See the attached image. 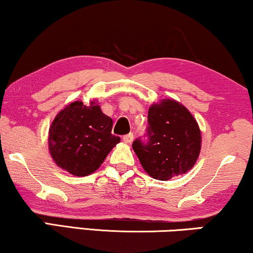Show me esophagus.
<instances>
[{"label": "esophagus", "mask_w": 253, "mask_h": 253, "mask_svg": "<svg viewBox=\"0 0 253 253\" xmlns=\"http://www.w3.org/2000/svg\"><path fill=\"white\" fill-rule=\"evenodd\" d=\"M132 140H133V133H127L123 137V141L126 144H131L132 143Z\"/></svg>", "instance_id": "obj_1"}]
</instances>
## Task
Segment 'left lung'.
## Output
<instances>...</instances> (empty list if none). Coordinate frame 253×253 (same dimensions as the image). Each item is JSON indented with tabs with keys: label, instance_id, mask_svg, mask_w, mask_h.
<instances>
[{
	"label": "left lung",
	"instance_id": "1",
	"mask_svg": "<svg viewBox=\"0 0 253 253\" xmlns=\"http://www.w3.org/2000/svg\"><path fill=\"white\" fill-rule=\"evenodd\" d=\"M147 120L148 140L132 144L144 170L159 181L189 171L202 148V133L192 114L175 100L164 99L150 107Z\"/></svg>",
	"mask_w": 253,
	"mask_h": 253
}]
</instances>
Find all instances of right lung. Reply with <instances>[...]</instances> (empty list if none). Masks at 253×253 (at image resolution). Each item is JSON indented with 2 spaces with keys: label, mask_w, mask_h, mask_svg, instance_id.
Segmentation results:
<instances>
[{
  "label": "right lung",
  "mask_w": 253,
  "mask_h": 253,
  "mask_svg": "<svg viewBox=\"0 0 253 253\" xmlns=\"http://www.w3.org/2000/svg\"><path fill=\"white\" fill-rule=\"evenodd\" d=\"M113 120L98 101L86 106L75 101L62 109L49 127L48 148L58 167L75 176H87L98 169L120 137L112 133Z\"/></svg>",
  "instance_id": "1"
}]
</instances>
